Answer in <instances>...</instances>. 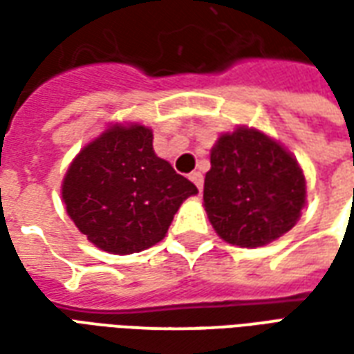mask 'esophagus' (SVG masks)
Here are the masks:
<instances>
[{
	"instance_id": "esophagus-1",
	"label": "esophagus",
	"mask_w": 354,
	"mask_h": 354,
	"mask_svg": "<svg viewBox=\"0 0 354 354\" xmlns=\"http://www.w3.org/2000/svg\"><path fill=\"white\" fill-rule=\"evenodd\" d=\"M189 180L197 185L199 192H203V174H201V172H192V174H189Z\"/></svg>"
}]
</instances>
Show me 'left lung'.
<instances>
[{
  "instance_id": "left-lung-1",
  "label": "left lung",
  "mask_w": 354,
  "mask_h": 354,
  "mask_svg": "<svg viewBox=\"0 0 354 354\" xmlns=\"http://www.w3.org/2000/svg\"><path fill=\"white\" fill-rule=\"evenodd\" d=\"M203 199L223 241L256 248L296 225L305 178L277 142L252 129H237L223 134L210 153Z\"/></svg>"
}]
</instances>
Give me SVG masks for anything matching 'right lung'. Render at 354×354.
<instances>
[{
  "label": "right lung",
  "instance_id": "1",
  "mask_svg": "<svg viewBox=\"0 0 354 354\" xmlns=\"http://www.w3.org/2000/svg\"><path fill=\"white\" fill-rule=\"evenodd\" d=\"M197 187L153 151L142 124L111 127L81 151L62 184L66 210L83 235L113 254L142 252L169 231Z\"/></svg>",
  "mask_w": 354,
  "mask_h": 354
}]
</instances>
